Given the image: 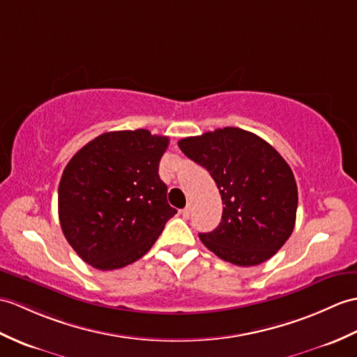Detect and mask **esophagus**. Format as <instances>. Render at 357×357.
<instances>
[{
	"label": "esophagus",
	"instance_id": "34e87169",
	"mask_svg": "<svg viewBox=\"0 0 357 357\" xmlns=\"http://www.w3.org/2000/svg\"><path fill=\"white\" fill-rule=\"evenodd\" d=\"M181 214H182V218H184V219H188L190 214H192V206H190V205L185 206V208L181 211Z\"/></svg>",
	"mask_w": 357,
	"mask_h": 357
}]
</instances>
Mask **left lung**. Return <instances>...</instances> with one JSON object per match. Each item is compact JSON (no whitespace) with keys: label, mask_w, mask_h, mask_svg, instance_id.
<instances>
[{"label":"left lung","mask_w":357,"mask_h":357,"mask_svg":"<svg viewBox=\"0 0 357 357\" xmlns=\"http://www.w3.org/2000/svg\"><path fill=\"white\" fill-rule=\"evenodd\" d=\"M179 149L210 172L222 196V220L199 234L219 259L255 266L275 255L291 237L298 206L292 169L252 132L223 128L182 138Z\"/></svg>","instance_id":"left-lung-1"}]
</instances>
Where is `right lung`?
<instances>
[{
	"label": "right lung",
	"mask_w": 357,
	"mask_h": 357,
	"mask_svg": "<svg viewBox=\"0 0 357 357\" xmlns=\"http://www.w3.org/2000/svg\"><path fill=\"white\" fill-rule=\"evenodd\" d=\"M169 137L106 132L73 156L59 184V220L82 260L100 271L141 259L176 214L158 175Z\"/></svg>",
	"instance_id": "add662e5"
}]
</instances>
